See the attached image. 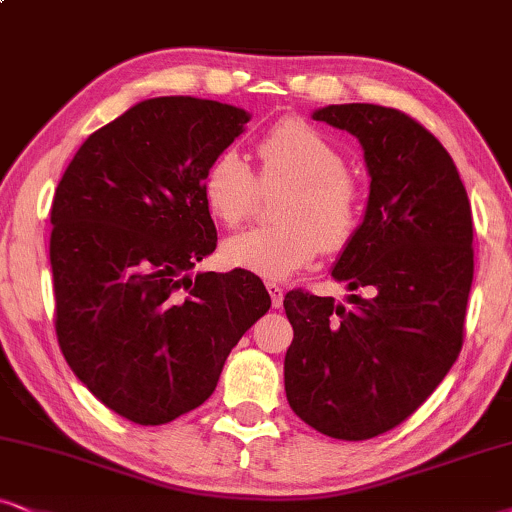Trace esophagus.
<instances>
[{
    "label": "esophagus",
    "mask_w": 512,
    "mask_h": 512,
    "mask_svg": "<svg viewBox=\"0 0 512 512\" xmlns=\"http://www.w3.org/2000/svg\"><path fill=\"white\" fill-rule=\"evenodd\" d=\"M267 290L271 295V304H274V309H278L283 304V288L278 286V283H267Z\"/></svg>",
    "instance_id": "1"
}]
</instances>
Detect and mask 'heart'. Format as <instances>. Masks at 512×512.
I'll list each match as a JSON object with an SVG mask.
<instances>
[{
	"instance_id": "1",
	"label": "heart",
	"mask_w": 512,
	"mask_h": 512,
	"mask_svg": "<svg viewBox=\"0 0 512 512\" xmlns=\"http://www.w3.org/2000/svg\"><path fill=\"white\" fill-rule=\"evenodd\" d=\"M260 172L236 151H222L203 174V198L219 224L241 226L260 191L286 189L278 198L276 226H260L226 238L222 260L234 269L288 278L316 260L321 248L340 250L359 226V181L326 134L302 120H283L257 144Z\"/></svg>"
}]
</instances>
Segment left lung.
I'll return each mask as SVG.
<instances>
[{"instance_id":"obj_1","label":"left lung","mask_w":512,"mask_h":512,"mask_svg":"<svg viewBox=\"0 0 512 512\" xmlns=\"http://www.w3.org/2000/svg\"><path fill=\"white\" fill-rule=\"evenodd\" d=\"M314 120L359 139L371 191L333 267L366 297L290 290V409L321 435L359 442L404 423L463 347L472 286V212L446 148L397 108L342 103Z\"/></svg>"}]
</instances>
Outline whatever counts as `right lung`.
Returning a JSON list of instances; mask_svg holds the SVG:
<instances>
[{
    "mask_svg": "<svg viewBox=\"0 0 512 512\" xmlns=\"http://www.w3.org/2000/svg\"><path fill=\"white\" fill-rule=\"evenodd\" d=\"M250 115L158 96L80 146L51 205L56 338L101 404L163 425L215 392L229 352L271 297L250 271H198L217 248L203 174Z\"/></svg>",
    "mask_w": 512,
    "mask_h": 512,
    "instance_id": "right-lung-1",
    "label": "right lung"
}]
</instances>
